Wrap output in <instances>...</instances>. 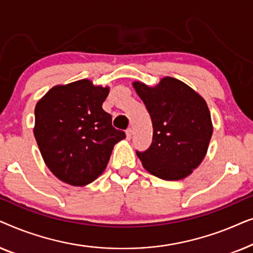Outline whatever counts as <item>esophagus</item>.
I'll return each mask as SVG.
<instances>
[{"mask_svg":"<svg viewBox=\"0 0 253 253\" xmlns=\"http://www.w3.org/2000/svg\"><path fill=\"white\" fill-rule=\"evenodd\" d=\"M126 139L130 140L131 137H132V129H131V127H129V129L126 131Z\"/></svg>","mask_w":253,"mask_h":253,"instance_id":"1","label":"esophagus"}]
</instances>
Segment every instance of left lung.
Listing matches in <instances>:
<instances>
[{
  "label": "left lung",
  "mask_w": 253,
  "mask_h": 253,
  "mask_svg": "<svg viewBox=\"0 0 253 253\" xmlns=\"http://www.w3.org/2000/svg\"><path fill=\"white\" fill-rule=\"evenodd\" d=\"M150 114L153 138L146 151H136L145 169L175 181L191 174L205 158L213 133L205 100L178 79L166 77L155 87L133 83Z\"/></svg>",
  "instance_id": "1"
}]
</instances>
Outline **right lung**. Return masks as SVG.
Here are the masks:
<instances>
[{"mask_svg": "<svg viewBox=\"0 0 253 253\" xmlns=\"http://www.w3.org/2000/svg\"><path fill=\"white\" fill-rule=\"evenodd\" d=\"M109 88L82 79L55 86L37 103L34 137L49 170L62 182L88 184L102 174L126 132L102 109Z\"/></svg>", "mask_w": 253, "mask_h": 253, "instance_id": "right-lung-1", "label": "right lung"}]
</instances>
